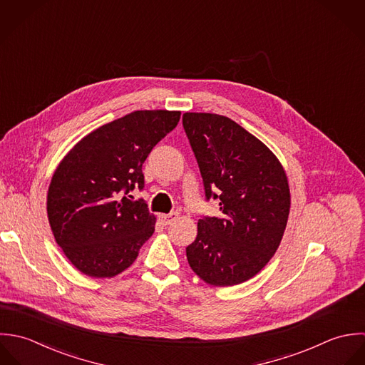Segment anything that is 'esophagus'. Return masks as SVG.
<instances>
[{"label": "esophagus", "instance_id": "esophagus-1", "mask_svg": "<svg viewBox=\"0 0 365 365\" xmlns=\"http://www.w3.org/2000/svg\"><path fill=\"white\" fill-rule=\"evenodd\" d=\"M176 219H178V213H176V212H172V213H169V215H160V216H159V220H160L162 224H165V225L170 224L172 221H175Z\"/></svg>", "mask_w": 365, "mask_h": 365}]
</instances>
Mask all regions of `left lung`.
<instances>
[{
	"instance_id": "obj_1",
	"label": "left lung",
	"mask_w": 365,
	"mask_h": 365,
	"mask_svg": "<svg viewBox=\"0 0 365 365\" xmlns=\"http://www.w3.org/2000/svg\"><path fill=\"white\" fill-rule=\"evenodd\" d=\"M183 128L219 217L202 216L186 247L192 269L207 284L232 287L257 275L278 250L291 207L285 170L258 138L228 117L185 113Z\"/></svg>"
}]
</instances>
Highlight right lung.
Wrapping results in <instances>:
<instances>
[{
  "mask_svg": "<svg viewBox=\"0 0 365 365\" xmlns=\"http://www.w3.org/2000/svg\"><path fill=\"white\" fill-rule=\"evenodd\" d=\"M180 111H134L86 135L53 173L48 217L58 245L93 278L127 269L155 231L145 200L143 163L179 123Z\"/></svg>",
  "mask_w": 365,
  "mask_h": 365,
  "instance_id": "1",
  "label": "right lung"
}]
</instances>
